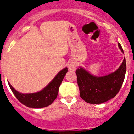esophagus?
Instances as JSON below:
<instances>
[{"mask_svg":"<svg viewBox=\"0 0 134 134\" xmlns=\"http://www.w3.org/2000/svg\"><path fill=\"white\" fill-rule=\"evenodd\" d=\"M68 68L71 71H75L76 69V63L73 61H71L68 64Z\"/></svg>","mask_w":134,"mask_h":134,"instance_id":"1","label":"esophagus"}]
</instances>
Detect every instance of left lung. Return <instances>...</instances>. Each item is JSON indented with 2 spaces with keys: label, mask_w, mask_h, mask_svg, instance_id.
I'll return each instance as SVG.
<instances>
[{
  "label": "left lung",
  "mask_w": 134,
  "mask_h": 134,
  "mask_svg": "<svg viewBox=\"0 0 134 134\" xmlns=\"http://www.w3.org/2000/svg\"><path fill=\"white\" fill-rule=\"evenodd\" d=\"M120 49H123L118 43ZM126 71V59L114 73L103 77H96L82 67L76 70L80 97L90 104H101L113 98L123 84Z\"/></svg>",
  "instance_id": "obj_1"
}]
</instances>
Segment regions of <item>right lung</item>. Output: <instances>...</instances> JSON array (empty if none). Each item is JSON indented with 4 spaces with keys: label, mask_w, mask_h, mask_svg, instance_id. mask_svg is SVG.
Wrapping results in <instances>:
<instances>
[{
    "label": "right lung",
    "mask_w": 134,
    "mask_h": 134,
    "mask_svg": "<svg viewBox=\"0 0 134 134\" xmlns=\"http://www.w3.org/2000/svg\"><path fill=\"white\" fill-rule=\"evenodd\" d=\"M67 71V67L61 70L43 90L35 93H20L15 90L9 82L8 85L15 97L24 105L30 108H43L51 104L57 98L59 86Z\"/></svg>",
    "instance_id": "right-lung-1"
}]
</instances>
